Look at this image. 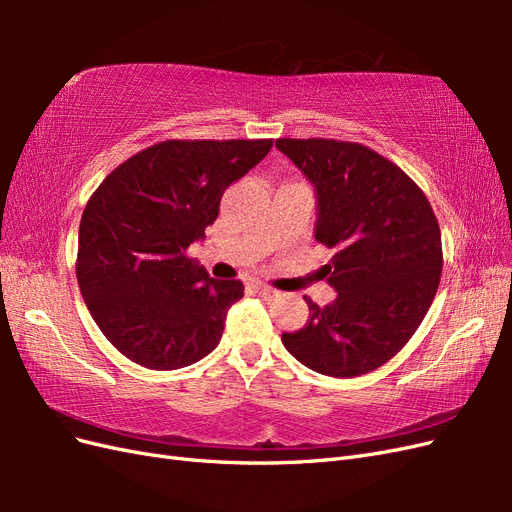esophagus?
<instances>
[{
    "label": "esophagus",
    "instance_id": "esophagus-1",
    "mask_svg": "<svg viewBox=\"0 0 512 512\" xmlns=\"http://www.w3.org/2000/svg\"><path fill=\"white\" fill-rule=\"evenodd\" d=\"M254 288H256V292L260 294V297H265V299L277 297V290H273V288H269V286H265V284H256Z\"/></svg>",
    "mask_w": 512,
    "mask_h": 512
}]
</instances>
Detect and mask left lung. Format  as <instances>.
<instances>
[{"mask_svg":"<svg viewBox=\"0 0 512 512\" xmlns=\"http://www.w3.org/2000/svg\"><path fill=\"white\" fill-rule=\"evenodd\" d=\"M275 147L314 185V237L335 250L322 273L337 292L324 307L305 297L309 320L282 342L318 374H367L408 344L436 297V215L404 170L365 145L280 138Z\"/></svg>","mask_w":512,"mask_h":512,"instance_id":"1","label":"left lung"}]
</instances>
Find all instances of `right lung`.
Masks as SVG:
<instances>
[{"label": "right lung", "mask_w": 512, "mask_h": 512, "mask_svg": "<svg viewBox=\"0 0 512 512\" xmlns=\"http://www.w3.org/2000/svg\"><path fill=\"white\" fill-rule=\"evenodd\" d=\"M260 141H162L119 164L91 194L76 280L91 318L123 356L179 369L218 348L239 280H213L188 258L222 194L271 151Z\"/></svg>", "instance_id": "add662e5"}]
</instances>
